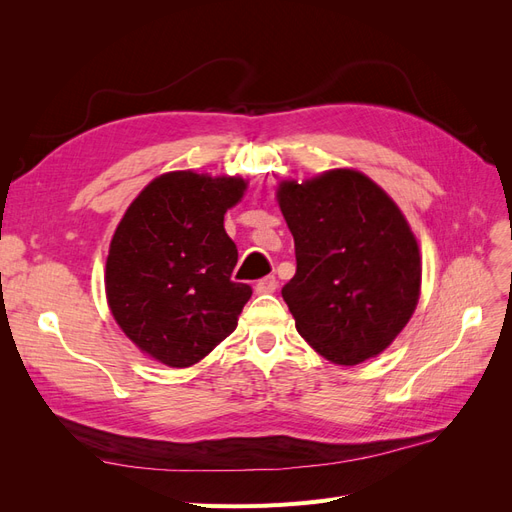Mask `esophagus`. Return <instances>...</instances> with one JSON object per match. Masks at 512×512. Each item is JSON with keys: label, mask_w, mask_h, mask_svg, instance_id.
Instances as JSON below:
<instances>
[{"label": "esophagus", "mask_w": 512, "mask_h": 512, "mask_svg": "<svg viewBox=\"0 0 512 512\" xmlns=\"http://www.w3.org/2000/svg\"><path fill=\"white\" fill-rule=\"evenodd\" d=\"M275 288H277L275 275L262 277V280H258V284H256V292H258V294H271V292H275Z\"/></svg>", "instance_id": "obj_1"}]
</instances>
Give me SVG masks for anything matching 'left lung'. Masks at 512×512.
Here are the masks:
<instances>
[{
  "instance_id": "1",
  "label": "left lung",
  "mask_w": 512,
  "mask_h": 512,
  "mask_svg": "<svg viewBox=\"0 0 512 512\" xmlns=\"http://www.w3.org/2000/svg\"><path fill=\"white\" fill-rule=\"evenodd\" d=\"M277 203L294 237L297 273L282 288L299 335L337 365L389 348L421 294V254L380 185L335 168L282 181Z\"/></svg>"
}]
</instances>
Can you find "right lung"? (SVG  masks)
I'll return each mask as SVG.
<instances>
[{
	"label": "right lung",
	"instance_id": "add662e5",
	"mask_svg": "<svg viewBox=\"0 0 512 512\" xmlns=\"http://www.w3.org/2000/svg\"><path fill=\"white\" fill-rule=\"evenodd\" d=\"M245 188L241 177L175 170L153 179L121 218L106 258V299L151 359L190 367L237 329L252 288L230 280L239 254L224 213Z\"/></svg>",
	"mask_w": 512,
	"mask_h": 512
}]
</instances>
